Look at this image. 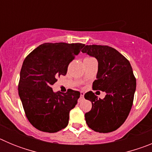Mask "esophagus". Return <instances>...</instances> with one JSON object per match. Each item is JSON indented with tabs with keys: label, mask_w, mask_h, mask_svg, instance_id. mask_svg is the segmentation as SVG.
I'll return each instance as SVG.
<instances>
[{
	"label": "esophagus",
	"mask_w": 152,
	"mask_h": 152,
	"mask_svg": "<svg viewBox=\"0 0 152 152\" xmlns=\"http://www.w3.org/2000/svg\"><path fill=\"white\" fill-rule=\"evenodd\" d=\"M84 96V92H80V99H83Z\"/></svg>",
	"instance_id": "obj_1"
}]
</instances>
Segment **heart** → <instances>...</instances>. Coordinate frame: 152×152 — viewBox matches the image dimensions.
I'll list each match as a JSON object with an SVG mask.
<instances>
[{
  "label": "heart",
  "mask_w": 152,
  "mask_h": 152,
  "mask_svg": "<svg viewBox=\"0 0 152 152\" xmlns=\"http://www.w3.org/2000/svg\"><path fill=\"white\" fill-rule=\"evenodd\" d=\"M88 58H84V59H88Z\"/></svg>",
  "instance_id": "obj_1"
}]
</instances>
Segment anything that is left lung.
I'll return each mask as SVG.
<instances>
[{"instance_id":"left-lung-1","label":"left lung","mask_w":152,"mask_h":152,"mask_svg":"<svg viewBox=\"0 0 152 152\" xmlns=\"http://www.w3.org/2000/svg\"><path fill=\"white\" fill-rule=\"evenodd\" d=\"M81 52L98 61L93 89L107 94L103 99H98L92 91L84 94L92 103L91 110L85 113L86 123L100 133L115 131L126 121L133 103L136 80L131 64L117 50L107 45H85Z\"/></svg>"}]
</instances>
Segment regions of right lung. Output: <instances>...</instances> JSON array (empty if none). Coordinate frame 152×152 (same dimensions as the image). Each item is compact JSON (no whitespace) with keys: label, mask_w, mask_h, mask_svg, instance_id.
<instances>
[{"label":"right lung","mask_w":152,"mask_h":152,"mask_svg":"<svg viewBox=\"0 0 152 152\" xmlns=\"http://www.w3.org/2000/svg\"><path fill=\"white\" fill-rule=\"evenodd\" d=\"M82 43H44L29 53L21 68L19 96L29 123L45 132H57L68 126L69 113L77 104L80 92L52 91L60 75L84 46Z\"/></svg>","instance_id":"add662e5"}]
</instances>
